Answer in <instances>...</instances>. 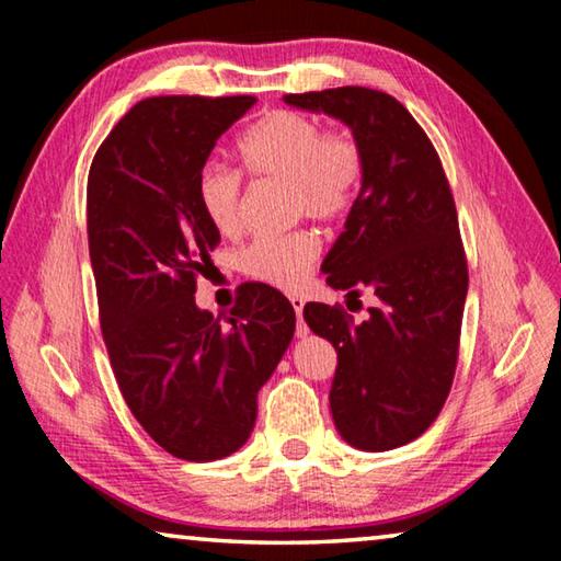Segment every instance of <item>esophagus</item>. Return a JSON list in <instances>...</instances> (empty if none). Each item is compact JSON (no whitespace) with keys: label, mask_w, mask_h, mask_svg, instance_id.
Returning a JSON list of instances; mask_svg holds the SVG:
<instances>
[{"label":"esophagus","mask_w":561,"mask_h":561,"mask_svg":"<svg viewBox=\"0 0 561 561\" xmlns=\"http://www.w3.org/2000/svg\"><path fill=\"white\" fill-rule=\"evenodd\" d=\"M289 301H291V307H294V311H297V336H307V324H304V319H301V311H304V299L301 297H289Z\"/></svg>","instance_id":"obj_1"}]
</instances>
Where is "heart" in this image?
Returning <instances> with one entry per match:
<instances>
[{"instance_id":"heart-1","label":"heart","mask_w":561,"mask_h":561,"mask_svg":"<svg viewBox=\"0 0 561 561\" xmlns=\"http://www.w3.org/2000/svg\"><path fill=\"white\" fill-rule=\"evenodd\" d=\"M244 173L287 183L294 217L339 222L356 205L364 183V148L351 130L321 128L311 116L270 111L237 140ZM197 205L217 232L230 234L242 222L244 180L237 170L217 163L203 165L195 183ZM319 257V237L297 230L257 237L240 252L247 277L277 289H297Z\"/></svg>"}]
</instances>
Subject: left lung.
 Returning <instances> with one entry per match:
<instances>
[{"mask_svg":"<svg viewBox=\"0 0 561 561\" xmlns=\"http://www.w3.org/2000/svg\"><path fill=\"white\" fill-rule=\"evenodd\" d=\"M291 106L324 111L364 148V183L346 230L324 260L327 284L378 304L368 319L309 301L304 319L336 348L329 403L341 438L360 450L415 440L438 417L460 354L468 257L438 150L401 101L341 87L287 93Z\"/></svg>","mask_w":561,"mask_h":561,"instance_id":"8db88e82","label":"left lung"}]
</instances>
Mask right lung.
Segmentation results:
<instances>
[{
    "label": "right lung",
    "instance_id": "add662e5",
    "mask_svg": "<svg viewBox=\"0 0 561 561\" xmlns=\"http://www.w3.org/2000/svg\"><path fill=\"white\" fill-rule=\"evenodd\" d=\"M254 96H153L133 106L93 156L87 225L101 334L130 413L190 462L242 448L257 391L294 334V309L247 282L227 324L195 307L220 232L197 205V173Z\"/></svg>",
    "mask_w": 561,
    "mask_h": 561
}]
</instances>
